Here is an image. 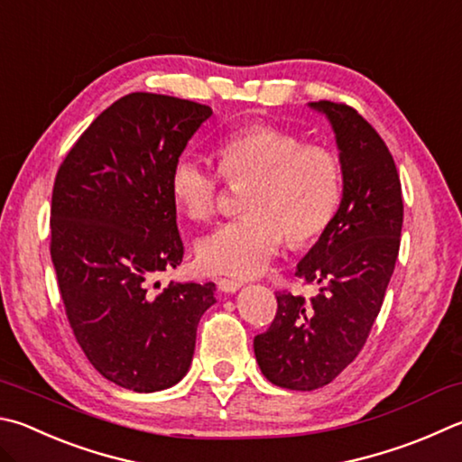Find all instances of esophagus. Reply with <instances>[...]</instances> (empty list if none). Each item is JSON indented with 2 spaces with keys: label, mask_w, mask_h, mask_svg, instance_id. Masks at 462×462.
<instances>
[{
  "label": "esophagus",
  "mask_w": 462,
  "mask_h": 462,
  "mask_svg": "<svg viewBox=\"0 0 462 462\" xmlns=\"http://www.w3.org/2000/svg\"><path fill=\"white\" fill-rule=\"evenodd\" d=\"M242 287H245V284H242L240 281H230V279H220L217 281V289H220L222 292H236V291H240Z\"/></svg>",
  "instance_id": "1"
}]
</instances>
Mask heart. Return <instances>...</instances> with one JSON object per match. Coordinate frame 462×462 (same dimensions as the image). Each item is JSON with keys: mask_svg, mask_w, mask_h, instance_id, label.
<instances>
[{"mask_svg": "<svg viewBox=\"0 0 462 462\" xmlns=\"http://www.w3.org/2000/svg\"><path fill=\"white\" fill-rule=\"evenodd\" d=\"M220 171L242 191L245 216L198 240L196 256L209 274L250 279L266 271L282 238L305 245L329 228L341 204V170L329 149L305 145L295 133L253 125L217 143ZM173 202L191 220L216 212L220 175L202 157L183 151L170 170Z\"/></svg>", "mask_w": 462, "mask_h": 462, "instance_id": "heart-1", "label": "heart"}]
</instances>
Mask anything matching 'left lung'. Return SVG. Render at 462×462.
Masks as SVG:
<instances>
[{
	"label": "left lung",
	"instance_id": "obj_1",
	"mask_svg": "<svg viewBox=\"0 0 462 462\" xmlns=\"http://www.w3.org/2000/svg\"><path fill=\"white\" fill-rule=\"evenodd\" d=\"M327 116L339 149L341 204L333 222L297 264L317 282L311 300L276 295L274 321L254 337V356L268 382L317 390L354 362L380 313L400 250L402 186L382 137L347 105L309 103Z\"/></svg>",
	"mask_w": 462,
	"mask_h": 462
}]
</instances>
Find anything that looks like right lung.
I'll return each mask as SVG.
<instances>
[{
  "instance_id": "obj_1",
  "label": "right lung",
  "mask_w": 462,
  "mask_h": 462,
  "mask_svg": "<svg viewBox=\"0 0 462 462\" xmlns=\"http://www.w3.org/2000/svg\"><path fill=\"white\" fill-rule=\"evenodd\" d=\"M212 108L131 92L100 113L58 170L50 254L66 315L95 370L121 388L159 392L188 374L214 282L159 274L181 264L170 170Z\"/></svg>"
}]
</instances>
